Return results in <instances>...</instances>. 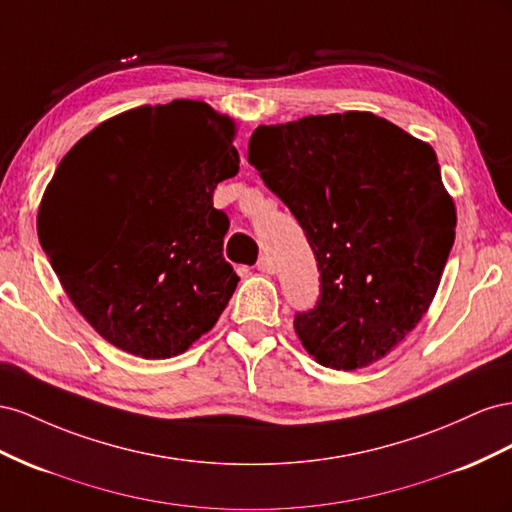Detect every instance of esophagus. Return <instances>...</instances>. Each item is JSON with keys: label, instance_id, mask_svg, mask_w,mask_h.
<instances>
[{"label": "esophagus", "instance_id": "esophagus-1", "mask_svg": "<svg viewBox=\"0 0 512 512\" xmlns=\"http://www.w3.org/2000/svg\"><path fill=\"white\" fill-rule=\"evenodd\" d=\"M257 270H259V272H264V274H272V272H274L272 259H270L268 255H261V257H259V261H257Z\"/></svg>", "mask_w": 512, "mask_h": 512}]
</instances>
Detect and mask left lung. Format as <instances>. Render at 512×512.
<instances>
[{
    "label": "left lung",
    "mask_w": 512,
    "mask_h": 512,
    "mask_svg": "<svg viewBox=\"0 0 512 512\" xmlns=\"http://www.w3.org/2000/svg\"><path fill=\"white\" fill-rule=\"evenodd\" d=\"M251 163L296 216L321 276L294 328L319 364L369 367L410 334L455 242V203L429 143L369 111L259 126Z\"/></svg>",
    "instance_id": "left-lung-1"
}]
</instances>
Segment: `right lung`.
<instances>
[{"mask_svg":"<svg viewBox=\"0 0 512 512\" xmlns=\"http://www.w3.org/2000/svg\"><path fill=\"white\" fill-rule=\"evenodd\" d=\"M236 124L201 100L143 105L102 122L57 167L38 238L77 311L124 352H186L225 311L238 274L212 203L240 169Z\"/></svg>","mask_w":512,"mask_h":512,"instance_id":"1","label":"right lung"}]
</instances>
